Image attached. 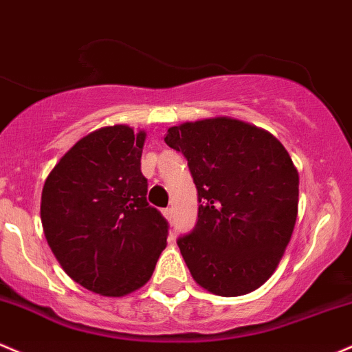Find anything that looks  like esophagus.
<instances>
[{"label": "esophagus", "instance_id": "esophagus-1", "mask_svg": "<svg viewBox=\"0 0 352 352\" xmlns=\"http://www.w3.org/2000/svg\"><path fill=\"white\" fill-rule=\"evenodd\" d=\"M163 214L168 221H173V208H166L163 211Z\"/></svg>", "mask_w": 352, "mask_h": 352}]
</instances>
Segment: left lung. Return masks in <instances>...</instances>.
<instances>
[{
  "instance_id": "8db88e82",
  "label": "left lung",
  "mask_w": 352,
  "mask_h": 352,
  "mask_svg": "<svg viewBox=\"0 0 352 352\" xmlns=\"http://www.w3.org/2000/svg\"><path fill=\"white\" fill-rule=\"evenodd\" d=\"M166 144L183 153L197 189V221L177 238L192 279L232 298L276 271L298 216L299 175L284 146L231 118L173 126Z\"/></svg>"
}]
</instances>
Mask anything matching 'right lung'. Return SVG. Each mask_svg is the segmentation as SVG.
Wrapping results in <instances>:
<instances>
[{"instance_id": "right-lung-1", "label": "right lung", "mask_w": 352, "mask_h": 352, "mask_svg": "<svg viewBox=\"0 0 352 352\" xmlns=\"http://www.w3.org/2000/svg\"><path fill=\"white\" fill-rule=\"evenodd\" d=\"M146 133L116 124L89 133L46 177L41 223L58 263L96 294L120 296L151 278L168 221L146 201Z\"/></svg>"}]
</instances>
